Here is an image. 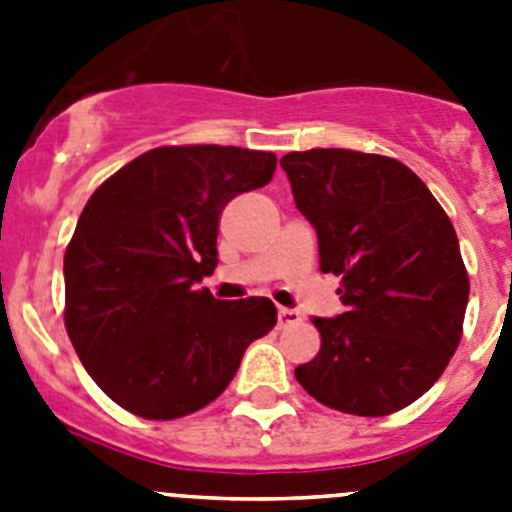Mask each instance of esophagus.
<instances>
[{
	"label": "esophagus",
	"mask_w": 512,
	"mask_h": 512,
	"mask_svg": "<svg viewBox=\"0 0 512 512\" xmlns=\"http://www.w3.org/2000/svg\"><path fill=\"white\" fill-rule=\"evenodd\" d=\"M277 318H279V328H292V325L300 323L302 315L297 310H289V307H279Z\"/></svg>",
	"instance_id": "34e87169"
}]
</instances>
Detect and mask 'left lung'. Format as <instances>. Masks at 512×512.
<instances>
[{
    "label": "left lung",
    "mask_w": 512,
    "mask_h": 512,
    "mask_svg": "<svg viewBox=\"0 0 512 512\" xmlns=\"http://www.w3.org/2000/svg\"><path fill=\"white\" fill-rule=\"evenodd\" d=\"M295 205L318 230L320 271L346 312L312 318L318 356L295 369L307 395L379 418L431 390L464 333L469 274L459 238L420 176L348 148L282 156Z\"/></svg>",
    "instance_id": "obj_1"
}]
</instances>
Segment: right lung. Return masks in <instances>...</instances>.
Masks as SVG:
<instances>
[{"mask_svg": "<svg viewBox=\"0 0 512 512\" xmlns=\"http://www.w3.org/2000/svg\"><path fill=\"white\" fill-rule=\"evenodd\" d=\"M274 171L269 151L161 146L94 189L63 256V323L120 408L148 420L197 413L274 328L266 297L220 302L197 287L217 266L225 205Z\"/></svg>", "mask_w": 512, "mask_h": 512, "instance_id": "add662e5", "label": "right lung"}]
</instances>
